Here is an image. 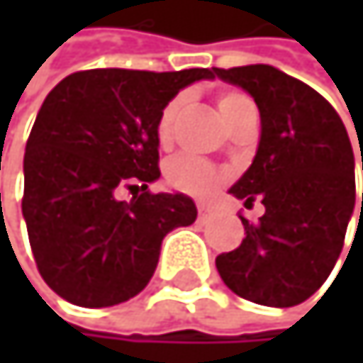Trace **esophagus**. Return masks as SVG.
<instances>
[{"mask_svg":"<svg viewBox=\"0 0 363 363\" xmlns=\"http://www.w3.org/2000/svg\"><path fill=\"white\" fill-rule=\"evenodd\" d=\"M208 218H211V206H208V204H198V220L206 222Z\"/></svg>","mask_w":363,"mask_h":363,"instance_id":"obj_1","label":"esophagus"}]
</instances>
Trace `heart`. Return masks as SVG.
Masks as SVG:
<instances>
[{
  "instance_id": "b5f03b06",
  "label": "heart",
  "mask_w": 363,
  "mask_h": 363,
  "mask_svg": "<svg viewBox=\"0 0 363 363\" xmlns=\"http://www.w3.org/2000/svg\"><path fill=\"white\" fill-rule=\"evenodd\" d=\"M185 97L178 95L174 100H169L161 115H159V121H157V139L159 143H169L172 139V128H174V119L183 106ZM218 106H220V113L224 117V121L228 123L237 113L244 111L246 106H252V100L248 95L240 93V91H222L218 95ZM165 178L167 183L178 189V191H185L189 196H196V198H206L211 196L220 183H222V172L206 163L194 155H176L174 159L167 161L165 165Z\"/></svg>"
}]
</instances>
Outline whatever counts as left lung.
Here are the masks:
<instances>
[{
  "mask_svg": "<svg viewBox=\"0 0 363 363\" xmlns=\"http://www.w3.org/2000/svg\"><path fill=\"white\" fill-rule=\"evenodd\" d=\"M216 76L250 93L261 115L252 165L228 191L266 206L257 224L240 216L246 237L218 255L216 268L237 296L294 307L320 289L342 252L355 211L351 139L323 95L277 67H213Z\"/></svg>",
  "mask_w": 363,
  "mask_h": 363,
  "instance_id": "8db88e82",
  "label": "left lung"
}]
</instances>
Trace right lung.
Here are the masks:
<instances>
[{
  "label": "right lung",
  "instance_id": "add662e5",
  "mask_svg": "<svg viewBox=\"0 0 363 363\" xmlns=\"http://www.w3.org/2000/svg\"><path fill=\"white\" fill-rule=\"evenodd\" d=\"M213 69H89L45 97L23 157L30 246L45 283L78 307L137 296L157 270L163 237L196 222L185 194H152L161 176L157 121L163 106ZM121 189L130 201L116 198Z\"/></svg>",
  "mask_w": 363,
  "mask_h": 363
}]
</instances>
